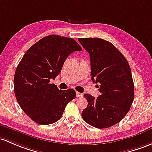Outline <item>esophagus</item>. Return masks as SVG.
<instances>
[{"label":"esophagus","mask_w":152,"mask_h":152,"mask_svg":"<svg viewBox=\"0 0 152 152\" xmlns=\"http://www.w3.org/2000/svg\"><path fill=\"white\" fill-rule=\"evenodd\" d=\"M77 96L79 98H82L83 96V94H81V93H79V92H77Z\"/></svg>","instance_id":"esophagus-1"}]
</instances>
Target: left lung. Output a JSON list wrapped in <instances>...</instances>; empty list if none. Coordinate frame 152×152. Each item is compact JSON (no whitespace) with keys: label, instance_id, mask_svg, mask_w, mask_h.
I'll return each instance as SVG.
<instances>
[{"label":"left lung","instance_id":"1","mask_svg":"<svg viewBox=\"0 0 152 152\" xmlns=\"http://www.w3.org/2000/svg\"><path fill=\"white\" fill-rule=\"evenodd\" d=\"M90 53L91 80L99 83L101 95L94 98L84 94L87 108L82 117L88 124L98 128H107L118 123L130 110L134 99V84L130 65L117 48L98 37L79 38Z\"/></svg>","mask_w":152,"mask_h":152}]
</instances>
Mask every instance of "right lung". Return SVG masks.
<instances>
[{
    "mask_svg": "<svg viewBox=\"0 0 152 152\" xmlns=\"http://www.w3.org/2000/svg\"><path fill=\"white\" fill-rule=\"evenodd\" d=\"M81 50L72 38L50 35L24 53L14 75V94L21 108L34 122L40 125L57 122L68 103L75 99V90L62 91L49 83L61 72L66 58Z\"/></svg>",
    "mask_w": 152,
    "mask_h": 152,
    "instance_id": "1",
    "label": "right lung"
}]
</instances>
